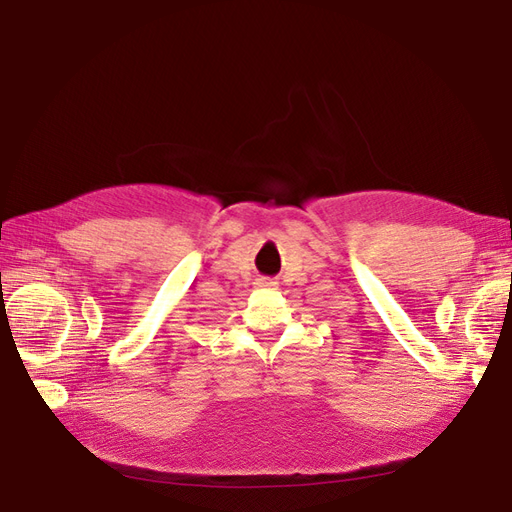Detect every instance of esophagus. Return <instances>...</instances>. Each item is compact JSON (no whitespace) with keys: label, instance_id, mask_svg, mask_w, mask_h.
I'll use <instances>...</instances> for the list:
<instances>
[{"label":"esophagus","instance_id":"esophagus-1","mask_svg":"<svg viewBox=\"0 0 512 512\" xmlns=\"http://www.w3.org/2000/svg\"><path fill=\"white\" fill-rule=\"evenodd\" d=\"M260 286H265V288H275V286H277V282L267 280V277H262V280H260Z\"/></svg>","mask_w":512,"mask_h":512}]
</instances>
